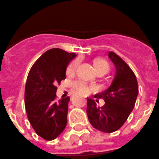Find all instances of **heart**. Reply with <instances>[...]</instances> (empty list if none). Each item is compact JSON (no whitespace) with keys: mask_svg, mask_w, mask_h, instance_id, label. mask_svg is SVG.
I'll return each instance as SVG.
<instances>
[{"mask_svg":"<svg viewBox=\"0 0 159 159\" xmlns=\"http://www.w3.org/2000/svg\"><path fill=\"white\" fill-rule=\"evenodd\" d=\"M78 64V59H74L73 61L68 64L67 67H66V74H72L75 71L77 66ZM94 67L96 72L99 71H103V72H107L108 69H109V65L108 63L105 61L104 59H97L94 61ZM71 86H72L73 90L77 93H80L82 95H86L89 93L90 88L88 84L82 82L81 81H75L71 83Z\"/></svg>","mask_w":159,"mask_h":159,"instance_id":"heart-1","label":"heart"}]
</instances>
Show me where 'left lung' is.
Instances as JSON below:
<instances>
[{
	"instance_id": "left-lung-1",
	"label": "left lung",
	"mask_w": 159,
	"mask_h": 159,
	"mask_svg": "<svg viewBox=\"0 0 159 159\" xmlns=\"http://www.w3.org/2000/svg\"><path fill=\"white\" fill-rule=\"evenodd\" d=\"M108 57L115 66V76L107 89L95 95V98L103 99L105 104L97 107L96 102L88 98L86 110L92 125L107 133L122 126L134 108L138 96V83L133 71L113 52L108 53Z\"/></svg>"
}]
</instances>
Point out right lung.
Instances as JSON below:
<instances>
[{
    "instance_id": "add662e5",
    "label": "right lung",
    "mask_w": 159,
    "mask_h": 159,
    "mask_svg": "<svg viewBox=\"0 0 159 159\" xmlns=\"http://www.w3.org/2000/svg\"><path fill=\"white\" fill-rule=\"evenodd\" d=\"M77 55L60 48H52L33 65L26 79L25 107L28 120L37 134L52 140L67 123L70 98L56 101V84L66 78L67 65Z\"/></svg>"
}]
</instances>
